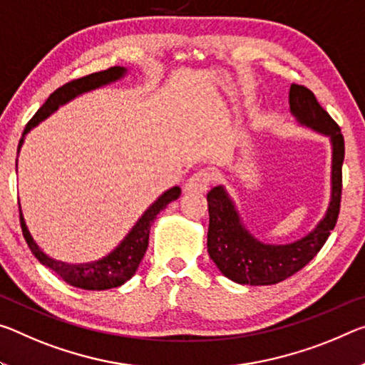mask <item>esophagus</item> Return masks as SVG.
Here are the masks:
<instances>
[{"instance_id":"esophagus-1","label":"esophagus","mask_w":365,"mask_h":365,"mask_svg":"<svg viewBox=\"0 0 365 365\" xmlns=\"http://www.w3.org/2000/svg\"><path fill=\"white\" fill-rule=\"evenodd\" d=\"M211 182H212V172L210 169H200L188 178L187 185H185V192L203 193L206 192L207 187H210Z\"/></svg>"}]
</instances>
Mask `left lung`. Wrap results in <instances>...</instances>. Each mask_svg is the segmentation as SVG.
Instances as JSON below:
<instances>
[{
	"instance_id": "8db88e82",
	"label": "left lung",
	"mask_w": 365,
	"mask_h": 365,
	"mask_svg": "<svg viewBox=\"0 0 365 365\" xmlns=\"http://www.w3.org/2000/svg\"><path fill=\"white\" fill-rule=\"evenodd\" d=\"M289 106L300 123L328 135L333 143L331 203L327 216L302 240L289 245H264L247 232L222 187L207 193L210 229L207 252L224 276L240 284L268 286L296 274L314 258L328 240L338 221L343 192L344 136L329 113L318 103L314 92L302 84H291Z\"/></svg>"
}]
</instances>
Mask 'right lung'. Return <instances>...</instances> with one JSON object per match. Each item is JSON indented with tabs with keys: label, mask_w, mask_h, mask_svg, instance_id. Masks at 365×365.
Segmentation results:
<instances>
[{
	"label": "right lung",
	"mask_w": 365,
	"mask_h": 365,
	"mask_svg": "<svg viewBox=\"0 0 365 365\" xmlns=\"http://www.w3.org/2000/svg\"><path fill=\"white\" fill-rule=\"evenodd\" d=\"M123 73H125L123 68L112 66L108 69H103V71L92 73V74H88V76L69 81V83L63 84L61 88H58L55 92H51L43 106L37 110V113L29 120V123L26 125V130L22 133L19 148L22 144V140H24L26 133L31 130L32 126H36L38 121L47 118L51 112H55L58 106L71 101L73 97L83 94V92H88L91 89L99 88V86L112 83V81L123 76ZM180 193H182L180 188L173 187L169 190V192L162 195L160 198L143 214V217L136 222L135 227L131 229V232L125 237V240L121 242V244L115 248L108 257L94 263L68 264L63 262H56V259H51L50 257L45 255V253L37 247L36 242H34L32 235L29 234L24 217H22V212H21V206H19L22 235H24L29 248H31V252L36 255L38 262L45 266H48L51 271H55V273L60 276L63 281H66L68 284L79 289H88V291H106V289L121 286L136 273L138 266H140L144 253L148 250L149 229H151V224L154 222V219L158 217V214L162 210H165L170 201L177 200L178 196H180Z\"/></svg>",
	"instance_id": "obj_1"
}]
</instances>
